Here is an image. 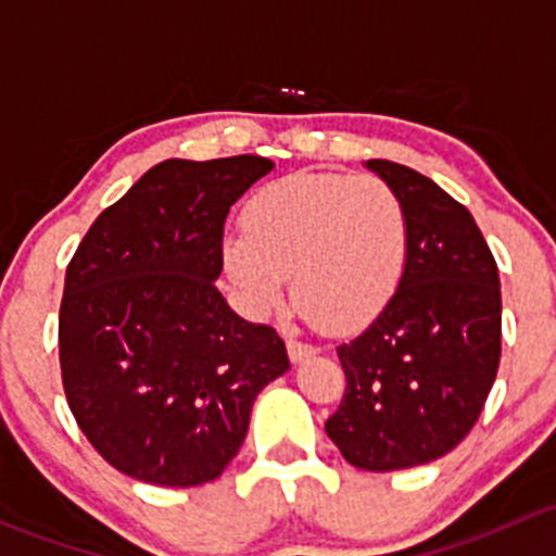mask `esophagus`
<instances>
[{
	"label": "esophagus",
	"instance_id": "obj_1",
	"mask_svg": "<svg viewBox=\"0 0 556 556\" xmlns=\"http://www.w3.org/2000/svg\"><path fill=\"white\" fill-rule=\"evenodd\" d=\"M286 348H289L291 362H305L307 356H313V353H316V348H313L311 342H302L300 337H289V340H286Z\"/></svg>",
	"mask_w": 556,
	"mask_h": 556
}]
</instances>
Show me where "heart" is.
I'll return each mask as SVG.
<instances>
[{
	"label": "heart",
	"instance_id": "obj_1",
	"mask_svg": "<svg viewBox=\"0 0 556 556\" xmlns=\"http://www.w3.org/2000/svg\"><path fill=\"white\" fill-rule=\"evenodd\" d=\"M240 225L243 238L225 243V267L245 302L270 311L291 278L296 311L329 331L380 316L409 262V208L377 176H280L251 194Z\"/></svg>",
	"mask_w": 556,
	"mask_h": 556
}]
</instances>
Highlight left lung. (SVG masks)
<instances>
[{
  "label": "left lung",
  "instance_id": "1",
  "mask_svg": "<svg viewBox=\"0 0 556 556\" xmlns=\"http://www.w3.org/2000/svg\"><path fill=\"white\" fill-rule=\"evenodd\" d=\"M366 165L409 208V262L386 311L337 348L345 393L326 433L351 466L399 471L477 426L501 364V278L466 205L406 165Z\"/></svg>",
  "mask_w": 556,
  "mask_h": 556
}]
</instances>
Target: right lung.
I'll list each match as a JSON object with an SVG mask.
<instances>
[{"instance_id":"right-lung-1","label":"right lung","mask_w":556,"mask_h":556,"mask_svg":"<svg viewBox=\"0 0 556 556\" xmlns=\"http://www.w3.org/2000/svg\"><path fill=\"white\" fill-rule=\"evenodd\" d=\"M270 168L260 154L165 160L101 211L68 262L66 402L128 477L160 488L222 477L256 393L289 369L278 331L238 318L214 283L230 205Z\"/></svg>"}]
</instances>
